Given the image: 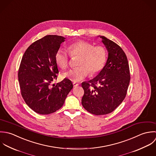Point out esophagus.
Wrapping results in <instances>:
<instances>
[{
    "mask_svg": "<svg viewBox=\"0 0 156 156\" xmlns=\"http://www.w3.org/2000/svg\"><path fill=\"white\" fill-rule=\"evenodd\" d=\"M78 85H79V84H78V83H73V87H74L78 86Z\"/></svg>",
    "mask_w": 156,
    "mask_h": 156,
    "instance_id": "1",
    "label": "esophagus"
}]
</instances>
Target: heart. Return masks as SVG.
Here are the masks:
<instances>
[{
	"mask_svg": "<svg viewBox=\"0 0 156 156\" xmlns=\"http://www.w3.org/2000/svg\"><path fill=\"white\" fill-rule=\"evenodd\" d=\"M68 51L70 57H79L77 62L79 67L70 69L62 75L73 82L82 81L89 73L93 75L99 72L107 62V51L103 46H94L93 44L84 40L70 44L68 46ZM69 55L62 48L58 49L55 54V62L62 69H66L69 64Z\"/></svg>",
	"mask_w": 156,
	"mask_h": 156,
	"instance_id": "b5f03b06",
	"label": "heart"
}]
</instances>
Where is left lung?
I'll return each instance as SVG.
<instances>
[{"mask_svg":"<svg viewBox=\"0 0 156 156\" xmlns=\"http://www.w3.org/2000/svg\"><path fill=\"white\" fill-rule=\"evenodd\" d=\"M108 52L107 62L94 79L83 82L81 103L89 113L104 115L113 112L124 99L130 81L129 68L122 49L104 36H100Z\"/></svg>","mask_w":156,"mask_h":156,"instance_id":"1","label":"left lung"}]
</instances>
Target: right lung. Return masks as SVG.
Listing matches in <instances>:
<instances>
[{
    "label": "right lung",
    "mask_w": 156,
    "mask_h": 156,
    "mask_svg": "<svg viewBox=\"0 0 156 156\" xmlns=\"http://www.w3.org/2000/svg\"><path fill=\"white\" fill-rule=\"evenodd\" d=\"M64 39L59 35H46L32 43L22 58L18 72L21 94L37 113L49 115L59 110L73 88L67 78L51 86L59 73L55 54Z\"/></svg>",
    "instance_id": "right-lung-1"
}]
</instances>
